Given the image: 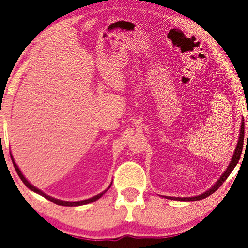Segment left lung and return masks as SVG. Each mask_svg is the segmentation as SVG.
<instances>
[{
	"instance_id": "1",
	"label": "left lung",
	"mask_w": 248,
	"mask_h": 248,
	"mask_svg": "<svg viewBox=\"0 0 248 248\" xmlns=\"http://www.w3.org/2000/svg\"><path fill=\"white\" fill-rule=\"evenodd\" d=\"M247 138H248V132H247ZM243 143H244V119H242L240 137H238V142H237V144H236V148H235L233 157H232V161H231V163H230L229 166H228V169H226V170L224 171V173L222 174V176L219 178V180H217V182L215 185H213V186L210 188L209 190H207V191L203 192V194H201V195L195 196V197H183V198H180V197H165V198L171 199V200H179V201H196V200L204 199V198H207V197H209L210 195H212L216 190L219 189V187L225 182V179L229 177V175L232 173V170H234V167L236 166L238 161H240V157H241V154H242V150H243Z\"/></svg>"
}]
</instances>
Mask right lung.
I'll return each mask as SVG.
<instances>
[{
  "label": "right lung",
  "mask_w": 248,
  "mask_h": 248,
  "mask_svg": "<svg viewBox=\"0 0 248 248\" xmlns=\"http://www.w3.org/2000/svg\"><path fill=\"white\" fill-rule=\"evenodd\" d=\"M11 157H12V161H13V164H14L15 170H16V171H17V174H18V176H19V178L23 180V183H24L25 185H26V187H28L29 189H31V190L37 192V194H39L40 196L45 197V198H47L48 200L52 201L53 203L59 204V205H63V207H78V205H83V204H87V203L94 202V201H96L97 199H99L100 197H102V196L105 194V192H106V191L109 189V188H110V186H111V184H110V185H109V187L107 188L106 190H104L103 192H100V194L96 195V196H94V197H92V198L85 199V200H81V201H63V200H59V199L53 198V197H50V196H48V195H46L45 192H43L41 190H39L38 188H36L35 186H32V185H31V183H29L26 178L24 177V175L22 174V171H20V170L18 169V166L16 165V163L14 162V158H13V156H12V154H11Z\"/></svg>",
  "instance_id": "1"
}]
</instances>
